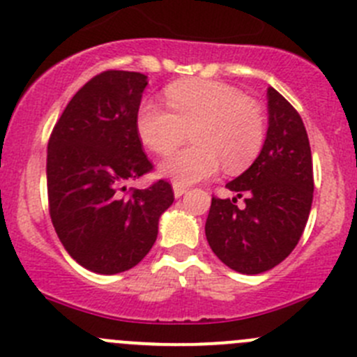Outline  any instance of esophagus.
Returning a JSON list of instances; mask_svg holds the SVG:
<instances>
[{
  "instance_id": "obj_1",
  "label": "esophagus",
  "mask_w": 357,
  "mask_h": 357,
  "mask_svg": "<svg viewBox=\"0 0 357 357\" xmlns=\"http://www.w3.org/2000/svg\"><path fill=\"white\" fill-rule=\"evenodd\" d=\"M172 190H174L176 199H179V197L185 195V193H186V186L179 185V183H174V185H172Z\"/></svg>"
}]
</instances>
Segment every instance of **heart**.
Wrapping results in <instances>:
<instances>
[{
	"label": "heart",
	"mask_w": 357,
	"mask_h": 357,
	"mask_svg": "<svg viewBox=\"0 0 357 357\" xmlns=\"http://www.w3.org/2000/svg\"><path fill=\"white\" fill-rule=\"evenodd\" d=\"M167 109L155 99L137 108L141 141L158 155H167L186 139L192 146L176 151L160 164V174L179 185L216 174L223 162L228 172L248 167L265 143V115L258 102L238 89L214 79H188L167 86Z\"/></svg>",
	"instance_id": "b5f03b06"
}]
</instances>
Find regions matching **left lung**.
Returning <instances> with one entry per match:
<instances>
[{"instance_id":"obj_1","label":"left lung","mask_w":357,"mask_h":357,"mask_svg":"<svg viewBox=\"0 0 357 357\" xmlns=\"http://www.w3.org/2000/svg\"><path fill=\"white\" fill-rule=\"evenodd\" d=\"M268 130L258 158L227 188L245 195L213 197L206 237L231 271L261 274L288 258L309 220L314 195L312 153L302 116L268 86Z\"/></svg>"}]
</instances>
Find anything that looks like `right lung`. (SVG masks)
I'll list each match as a JSON object with an SVG mask.
<instances>
[{"mask_svg": "<svg viewBox=\"0 0 357 357\" xmlns=\"http://www.w3.org/2000/svg\"><path fill=\"white\" fill-rule=\"evenodd\" d=\"M146 78L116 69L96 75L73 96L48 139L52 223L69 256L96 274L136 266L174 202L164 179L126 193L127 183L153 171L136 129Z\"/></svg>", "mask_w": 357, "mask_h": 357, "instance_id": "right-lung-1", "label": "right lung"}]
</instances>
